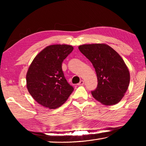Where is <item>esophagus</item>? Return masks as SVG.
<instances>
[{
    "instance_id": "34e87169",
    "label": "esophagus",
    "mask_w": 146,
    "mask_h": 146,
    "mask_svg": "<svg viewBox=\"0 0 146 146\" xmlns=\"http://www.w3.org/2000/svg\"><path fill=\"white\" fill-rule=\"evenodd\" d=\"M83 84H84V81H83V80H81V81H80V82H79V83H78V85H83Z\"/></svg>"
}]
</instances>
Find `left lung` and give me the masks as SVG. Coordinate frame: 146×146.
<instances>
[{"mask_svg":"<svg viewBox=\"0 0 146 146\" xmlns=\"http://www.w3.org/2000/svg\"><path fill=\"white\" fill-rule=\"evenodd\" d=\"M97 73L98 85L92 95L105 105L121 100L130 83L129 71L124 61L113 49L105 44H83L78 47Z\"/></svg>","mask_w":146,"mask_h":146,"instance_id":"1","label":"left lung"}]
</instances>
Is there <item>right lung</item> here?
<instances>
[{
	"label": "right lung",
	"instance_id": "1",
	"mask_svg": "<svg viewBox=\"0 0 146 146\" xmlns=\"http://www.w3.org/2000/svg\"><path fill=\"white\" fill-rule=\"evenodd\" d=\"M73 50L70 45H51L34 59L26 75L27 88L40 105L54 109L63 105L74 90L65 78L61 66Z\"/></svg>",
	"mask_w": 146,
	"mask_h": 146
}]
</instances>
